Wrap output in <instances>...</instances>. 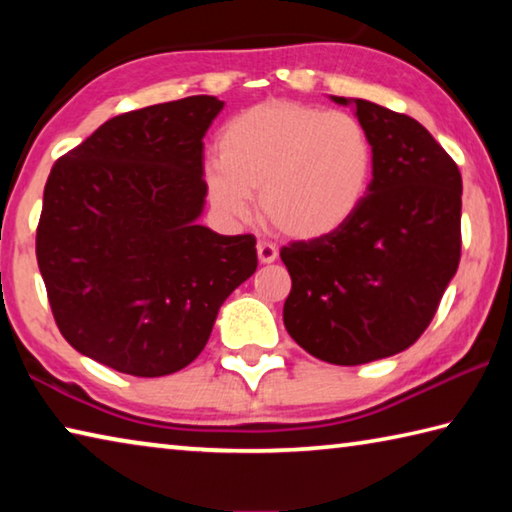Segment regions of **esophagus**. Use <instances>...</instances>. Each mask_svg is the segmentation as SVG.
<instances>
[{"mask_svg":"<svg viewBox=\"0 0 512 512\" xmlns=\"http://www.w3.org/2000/svg\"><path fill=\"white\" fill-rule=\"evenodd\" d=\"M257 257L262 264H271L277 259V248L271 241H257Z\"/></svg>","mask_w":512,"mask_h":512,"instance_id":"obj_1","label":"esophagus"}]
</instances>
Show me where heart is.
<instances>
[{
  "instance_id": "b5f03b06",
  "label": "heart",
  "mask_w": 512,
  "mask_h": 512,
  "mask_svg": "<svg viewBox=\"0 0 512 512\" xmlns=\"http://www.w3.org/2000/svg\"><path fill=\"white\" fill-rule=\"evenodd\" d=\"M216 160L207 171L216 210L244 219L259 192L264 219L296 239L343 228L375 176V144L357 117L284 99L232 117L216 137Z\"/></svg>"
}]
</instances>
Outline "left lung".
I'll use <instances>...</instances> for the list:
<instances>
[{
	"mask_svg": "<svg viewBox=\"0 0 512 512\" xmlns=\"http://www.w3.org/2000/svg\"><path fill=\"white\" fill-rule=\"evenodd\" d=\"M354 106L375 144L366 201L332 235L280 250L291 275L284 327L334 366L393 357L418 341L461 262L456 162L413 117L363 99Z\"/></svg>",
	"mask_w": 512,
	"mask_h": 512,
	"instance_id": "1",
	"label": "left lung"
}]
</instances>
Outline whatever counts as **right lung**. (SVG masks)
<instances>
[{
  "label": "right lung",
  "mask_w": 512,
  "mask_h": 512,
  "mask_svg": "<svg viewBox=\"0 0 512 512\" xmlns=\"http://www.w3.org/2000/svg\"><path fill=\"white\" fill-rule=\"evenodd\" d=\"M221 108L201 94L124 112L51 167L36 230L51 314L74 350L112 370L189 366L255 273L253 235L196 223L203 137Z\"/></svg>",
  "instance_id": "add662e5"
}]
</instances>
